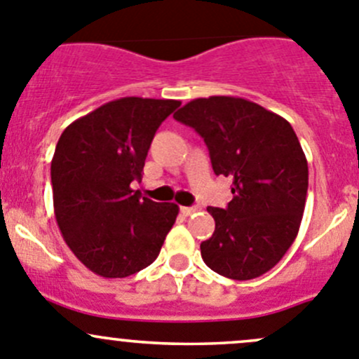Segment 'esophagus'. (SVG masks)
Wrapping results in <instances>:
<instances>
[{"label":"esophagus","mask_w":359,"mask_h":359,"mask_svg":"<svg viewBox=\"0 0 359 359\" xmlns=\"http://www.w3.org/2000/svg\"><path fill=\"white\" fill-rule=\"evenodd\" d=\"M195 211H198V208H187V205H183V208H181V212H183L184 216H190V215H194Z\"/></svg>","instance_id":"1"}]
</instances>
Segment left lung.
<instances>
[{"label":"left lung","instance_id":"obj_1","mask_svg":"<svg viewBox=\"0 0 359 359\" xmlns=\"http://www.w3.org/2000/svg\"><path fill=\"white\" fill-rule=\"evenodd\" d=\"M175 118L204 140L215 175L232 178L229 205L208 208L215 233L201 244L202 260L236 281L265 274L290 250L304 215L309 168L295 130L230 95L194 99Z\"/></svg>","mask_w":359,"mask_h":359}]
</instances>
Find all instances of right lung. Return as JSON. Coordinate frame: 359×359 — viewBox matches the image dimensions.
<instances>
[{"mask_svg": "<svg viewBox=\"0 0 359 359\" xmlns=\"http://www.w3.org/2000/svg\"><path fill=\"white\" fill-rule=\"evenodd\" d=\"M175 99L122 97L74 120L52 158L54 211L74 257L101 278H127L154 264L180 208L141 197L130 184Z\"/></svg>", "mask_w": 359, "mask_h": 359, "instance_id": "right-lung-1", "label": "right lung"}]
</instances>
